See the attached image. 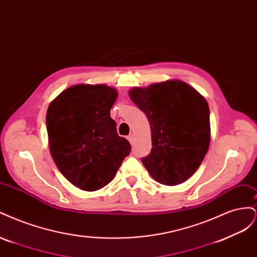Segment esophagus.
Wrapping results in <instances>:
<instances>
[{
  "label": "esophagus",
  "mask_w": 257,
  "mask_h": 257,
  "mask_svg": "<svg viewBox=\"0 0 257 257\" xmlns=\"http://www.w3.org/2000/svg\"><path fill=\"white\" fill-rule=\"evenodd\" d=\"M127 139H128V142L131 143V145H134L135 137H134V135H133V134H131L130 136H127Z\"/></svg>",
  "instance_id": "1"
}]
</instances>
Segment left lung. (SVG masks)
<instances>
[{
	"label": "left lung",
	"mask_w": 257,
	"mask_h": 257,
	"mask_svg": "<svg viewBox=\"0 0 257 257\" xmlns=\"http://www.w3.org/2000/svg\"><path fill=\"white\" fill-rule=\"evenodd\" d=\"M130 97L147 115L151 127V152L142 159L155 181L184 182L196 172L210 144L207 100L181 80L133 88Z\"/></svg>",
	"instance_id": "8db88e82"
}]
</instances>
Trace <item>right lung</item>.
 <instances>
[{
    "instance_id": "obj_1",
    "label": "right lung",
    "mask_w": 257,
    "mask_h": 257,
    "mask_svg": "<svg viewBox=\"0 0 257 257\" xmlns=\"http://www.w3.org/2000/svg\"><path fill=\"white\" fill-rule=\"evenodd\" d=\"M116 96V90L106 84H76L48 107L51 157L61 174L80 190L104 188L131 152L128 141L118 135L110 118Z\"/></svg>"
}]
</instances>
